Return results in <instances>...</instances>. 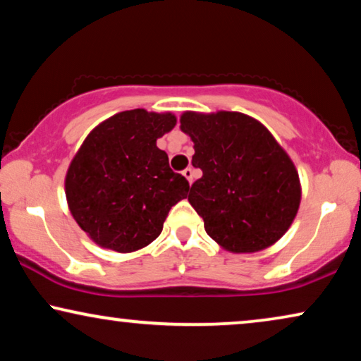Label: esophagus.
Instances as JSON below:
<instances>
[{
  "label": "esophagus",
  "mask_w": 361,
  "mask_h": 361,
  "mask_svg": "<svg viewBox=\"0 0 361 361\" xmlns=\"http://www.w3.org/2000/svg\"><path fill=\"white\" fill-rule=\"evenodd\" d=\"M183 176L190 181V185L193 183V170H191V168H186V170H183Z\"/></svg>",
  "instance_id": "obj_1"
}]
</instances>
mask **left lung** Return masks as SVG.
Segmentation results:
<instances>
[{"instance_id":"left-lung-1","label":"left lung","mask_w":361,"mask_h":361,"mask_svg":"<svg viewBox=\"0 0 361 361\" xmlns=\"http://www.w3.org/2000/svg\"><path fill=\"white\" fill-rule=\"evenodd\" d=\"M180 128L195 143L191 163L203 171L188 201L208 236L234 254L276 244L302 198L299 171L281 143L259 120L228 110H186Z\"/></svg>"}]
</instances>
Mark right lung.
<instances>
[{
	"mask_svg": "<svg viewBox=\"0 0 361 361\" xmlns=\"http://www.w3.org/2000/svg\"><path fill=\"white\" fill-rule=\"evenodd\" d=\"M171 112L133 109L100 122L67 168L72 218L97 246L135 252L160 236L168 211L190 185L168 165L157 140L173 130Z\"/></svg>",
	"mask_w": 361,
	"mask_h": 361,
	"instance_id": "right-lung-1",
	"label": "right lung"
}]
</instances>
